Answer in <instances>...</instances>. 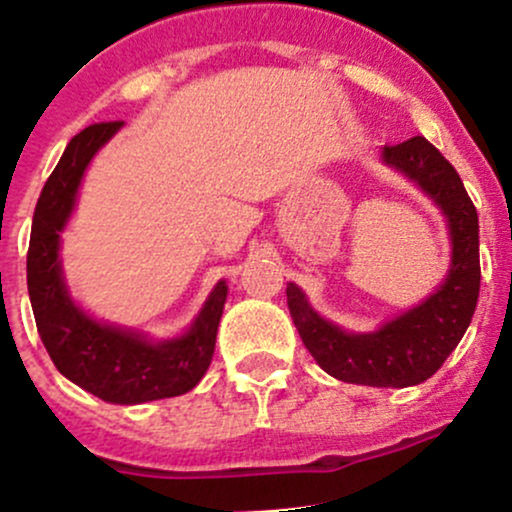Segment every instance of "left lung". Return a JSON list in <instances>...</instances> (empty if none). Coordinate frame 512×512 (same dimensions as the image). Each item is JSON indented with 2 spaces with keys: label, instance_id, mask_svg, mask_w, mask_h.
I'll return each instance as SVG.
<instances>
[{
  "label": "left lung",
  "instance_id": "8db88e82",
  "mask_svg": "<svg viewBox=\"0 0 512 512\" xmlns=\"http://www.w3.org/2000/svg\"><path fill=\"white\" fill-rule=\"evenodd\" d=\"M380 160L443 212L450 235L445 280L423 302L372 332H350L325 320L295 282H287V307L302 342L327 375L370 388H410L440 370L473 320L480 292L478 212L455 167L425 137L382 147Z\"/></svg>",
  "mask_w": 512,
  "mask_h": 512
}]
</instances>
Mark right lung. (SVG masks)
Listing matches in <instances>:
<instances>
[{
	"label": "right lung",
	"instance_id": "obj_1",
	"mask_svg": "<svg viewBox=\"0 0 512 512\" xmlns=\"http://www.w3.org/2000/svg\"><path fill=\"white\" fill-rule=\"evenodd\" d=\"M119 127L122 122H99L74 135L44 182L29 237L27 287L54 367L104 403L140 405L190 393L202 380L215 355L227 282L212 287L192 325L170 340H152L145 332L97 320L69 295L59 257L62 232L77 207L89 162Z\"/></svg>",
	"mask_w": 512,
	"mask_h": 512
}]
</instances>
